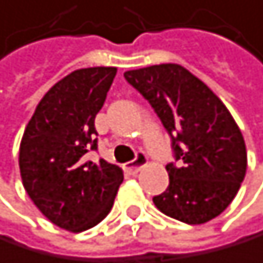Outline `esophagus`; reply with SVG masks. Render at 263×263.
<instances>
[{
	"mask_svg": "<svg viewBox=\"0 0 263 263\" xmlns=\"http://www.w3.org/2000/svg\"><path fill=\"white\" fill-rule=\"evenodd\" d=\"M145 164H146V156L143 153H137V156L133 161L126 164V170L130 172V174H137Z\"/></svg>",
	"mask_w": 263,
	"mask_h": 263,
	"instance_id": "esophagus-1",
	"label": "esophagus"
}]
</instances>
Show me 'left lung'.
<instances>
[{
  "instance_id": "obj_1",
  "label": "left lung",
  "mask_w": 263,
  "mask_h": 263,
  "mask_svg": "<svg viewBox=\"0 0 263 263\" xmlns=\"http://www.w3.org/2000/svg\"><path fill=\"white\" fill-rule=\"evenodd\" d=\"M170 136L175 162L168 186L155 196L164 215L186 224L216 218L237 196L246 174V146L235 120L211 89L180 64L124 72Z\"/></svg>"
}]
</instances>
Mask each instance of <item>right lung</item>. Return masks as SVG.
<instances>
[{"mask_svg": "<svg viewBox=\"0 0 263 263\" xmlns=\"http://www.w3.org/2000/svg\"><path fill=\"white\" fill-rule=\"evenodd\" d=\"M117 76V67L79 69L48 89L20 143V175L28 196L55 226L83 232L114 206L123 170L98 151L95 118Z\"/></svg>", "mask_w": 263, "mask_h": 263, "instance_id": "obj_1", "label": "right lung"}]
</instances>
